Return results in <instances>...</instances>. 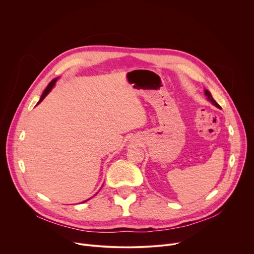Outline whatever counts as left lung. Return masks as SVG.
Instances as JSON below:
<instances>
[{
    "label": "left lung",
    "mask_w": 254,
    "mask_h": 254,
    "mask_svg": "<svg viewBox=\"0 0 254 254\" xmlns=\"http://www.w3.org/2000/svg\"><path fill=\"white\" fill-rule=\"evenodd\" d=\"M205 95L207 96V99L213 104V105H215L216 107H218V108H220V105L217 103L215 100H214V98L212 97V95H211V93H210V91L209 90H207V89H205Z\"/></svg>",
    "instance_id": "1"
}]
</instances>
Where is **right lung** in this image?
<instances>
[{
    "label": "right lung",
    "mask_w": 254,
    "mask_h": 254,
    "mask_svg": "<svg viewBox=\"0 0 254 254\" xmlns=\"http://www.w3.org/2000/svg\"><path fill=\"white\" fill-rule=\"evenodd\" d=\"M58 78H59V77H56V78H54V79H52V80H51V82L47 85L46 89L43 91V93H42V95H41V97H40V100L38 101V103H37V104H39V103H40V102H41V101H42V100L47 96V94L52 90V88L54 87V85H55L56 81L58 80ZM86 201H87V200H86ZM86 201H84V202H86Z\"/></svg>",
    "instance_id": "right-lung-1"
}]
</instances>
